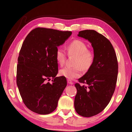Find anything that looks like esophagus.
Masks as SVG:
<instances>
[{
  "label": "esophagus",
  "instance_id": "34e87169",
  "mask_svg": "<svg viewBox=\"0 0 132 132\" xmlns=\"http://www.w3.org/2000/svg\"><path fill=\"white\" fill-rule=\"evenodd\" d=\"M68 84H73V82L72 81H71V80H68Z\"/></svg>",
  "mask_w": 132,
  "mask_h": 132
}]
</instances>
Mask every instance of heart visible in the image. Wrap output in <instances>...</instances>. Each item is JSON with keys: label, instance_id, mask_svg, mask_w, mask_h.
<instances>
[{"label": "heart", "instance_id": "b5f03b06", "mask_svg": "<svg viewBox=\"0 0 132 132\" xmlns=\"http://www.w3.org/2000/svg\"><path fill=\"white\" fill-rule=\"evenodd\" d=\"M69 55H73L76 57L73 67L66 66L59 70V75L68 79L79 77L81 75V69L84 71L89 70L94 61V55L92 51L87 50V45L82 41L75 39L67 46ZM57 63L63 66L66 59V53L63 49L58 48L55 53Z\"/></svg>", "mask_w": 132, "mask_h": 132}]
</instances>
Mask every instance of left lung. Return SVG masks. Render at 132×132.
Listing matches in <instances>:
<instances>
[{
    "label": "left lung",
    "instance_id": "1",
    "mask_svg": "<svg viewBox=\"0 0 132 132\" xmlns=\"http://www.w3.org/2000/svg\"><path fill=\"white\" fill-rule=\"evenodd\" d=\"M78 36L91 43L94 61L91 68L76 83L77 94L75 108L78 114L91 117L98 114L108 105L115 90L118 64L111 42L93 30L79 31Z\"/></svg>",
    "mask_w": 132,
    "mask_h": 132
}]
</instances>
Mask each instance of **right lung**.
Instances as JSON below:
<instances>
[{
  "mask_svg": "<svg viewBox=\"0 0 132 132\" xmlns=\"http://www.w3.org/2000/svg\"><path fill=\"white\" fill-rule=\"evenodd\" d=\"M71 33L38 27L24 39L18 57L16 81L23 102L34 112L46 115L56 108L67 81L63 76L56 77L55 53Z\"/></svg>",
  "mask_w": 132,
  "mask_h": 132,
  "instance_id": "add662e5",
  "label": "right lung"
}]
</instances>
